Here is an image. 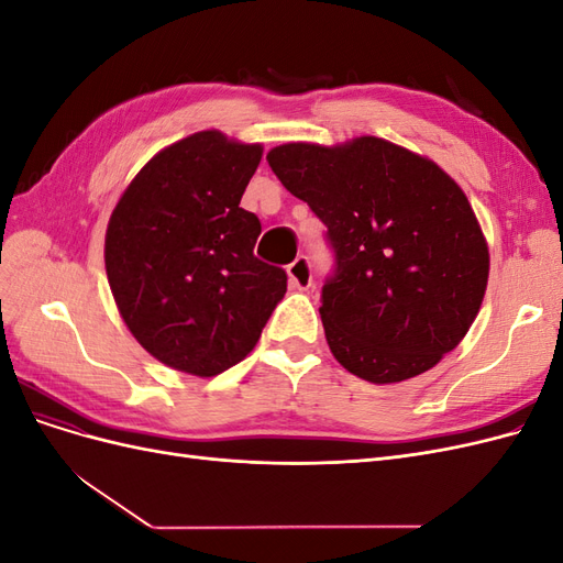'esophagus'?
<instances>
[{
	"instance_id": "1",
	"label": "esophagus",
	"mask_w": 563,
	"mask_h": 563,
	"mask_svg": "<svg viewBox=\"0 0 563 563\" xmlns=\"http://www.w3.org/2000/svg\"><path fill=\"white\" fill-rule=\"evenodd\" d=\"M288 272V282H291L294 288H310L312 286V265L308 261V255H298V258L286 267Z\"/></svg>"
}]
</instances>
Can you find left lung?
<instances>
[{
	"mask_svg": "<svg viewBox=\"0 0 563 563\" xmlns=\"http://www.w3.org/2000/svg\"><path fill=\"white\" fill-rule=\"evenodd\" d=\"M267 164L327 225L333 272L319 314L340 364L385 385L455 350L482 308L488 246L451 176L373 135L340 147L286 143Z\"/></svg>",
	"mask_w": 563,
	"mask_h": 563,
	"instance_id": "1",
	"label": "left lung"
}]
</instances>
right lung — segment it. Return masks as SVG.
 Returning a JSON list of instances; mask_svg holds the SVG:
<instances>
[{
  "label": "right lung",
  "mask_w": 563,
  "mask_h": 563,
  "mask_svg": "<svg viewBox=\"0 0 563 563\" xmlns=\"http://www.w3.org/2000/svg\"><path fill=\"white\" fill-rule=\"evenodd\" d=\"M261 145L199 131L131 180L106 234L119 314L176 371L211 378L255 347L286 294V272L253 255L261 220L240 207Z\"/></svg>",
  "instance_id": "add662e5"
}]
</instances>
